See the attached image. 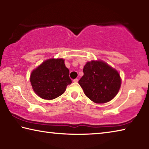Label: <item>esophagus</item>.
<instances>
[{
  "instance_id": "1",
  "label": "esophagus",
  "mask_w": 149,
  "mask_h": 149,
  "mask_svg": "<svg viewBox=\"0 0 149 149\" xmlns=\"http://www.w3.org/2000/svg\"><path fill=\"white\" fill-rule=\"evenodd\" d=\"M73 81H74V82H75V83H77V82L78 81V79H77V78H76V79H74V80H73Z\"/></svg>"
}]
</instances>
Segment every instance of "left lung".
Masks as SVG:
<instances>
[{"label": "left lung", "mask_w": 149, "mask_h": 149, "mask_svg": "<svg viewBox=\"0 0 149 149\" xmlns=\"http://www.w3.org/2000/svg\"><path fill=\"white\" fill-rule=\"evenodd\" d=\"M79 84L85 95L95 103H105L119 91L121 79L118 72L102 61L88 62L83 70Z\"/></svg>", "instance_id": "left-lung-1"}]
</instances>
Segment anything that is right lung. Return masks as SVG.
<instances>
[{
    "instance_id": "1",
    "label": "right lung",
    "mask_w": 149,
    "mask_h": 149,
    "mask_svg": "<svg viewBox=\"0 0 149 149\" xmlns=\"http://www.w3.org/2000/svg\"><path fill=\"white\" fill-rule=\"evenodd\" d=\"M69 74L64 60L52 58L42 62L32 72L30 81L39 97L52 100L62 95L67 85L72 84Z\"/></svg>"
}]
</instances>
